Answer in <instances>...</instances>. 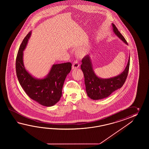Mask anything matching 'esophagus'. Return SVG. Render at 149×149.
Returning a JSON list of instances; mask_svg holds the SVG:
<instances>
[{
  "label": "esophagus",
  "instance_id": "esophagus-1",
  "mask_svg": "<svg viewBox=\"0 0 149 149\" xmlns=\"http://www.w3.org/2000/svg\"><path fill=\"white\" fill-rule=\"evenodd\" d=\"M79 66H80V64H79L78 61L76 60L73 62V64H72V69H76L78 68Z\"/></svg>",
  "mask_w": 149,
  "mask_h": 149
}]
</instances>
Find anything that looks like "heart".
<instances>
[{
	"label": "heart",
	"mask_w": 149,
	"mask_h": 149,
	"mask_svg": "<svg viewBox=\"0 0 149 149\" xmlns=\"http://www.w3.org/2000/svg\"><path fill=\"white\" fill-rule=\"evenodd\" d=\"M85 49H82L81 50H80V51H79V54H80V55H82L83 54H84L85 53Z\"/></svg>",
	"instance_id": "obj_1"
}]
</instances>
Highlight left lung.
<instances>
[{"label": "left lung", "mask_w": 149, "mask_h": 149, "mask_svg": "<svg viewBox=\"0 0 149 149\" xmlns=\"http://www.w3.org/2000/svg\"><path fill=\"white\" fill-rule=\"evenodd\" d=\"M114 33L127 44L124 36L118 31L117 27L112 23ZM81 69L85 78V84L87 94L93 100H100L107 97L115 91L123 86L128 76L130 69V57L124 71L118 76L109 79H101L95 75L93 70L92 64L88 55L82 58Z\"/></svg>", "instance_id": "left-lung-1"}]
</instances>
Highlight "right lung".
Listing matches in <instances>:
<instances>
[{"mask_svg": "<svg viewBox=\"0 0 149 149\" xmlns=\"http://www.w3.org/2000/svg\"><path fill=\"white\" fill-rule=\"evenodd\" d=\"M25 36L19 46L16 58V72L19 84L29 97L39 104L51 107L59 101L64 80L71 70L70 62L53 65L48 76L42 79L32 77L25 70L23 62V51L30 37Z\"/></svg>", "mask_w": 149, "mask_h": 149, "instance_id": "add662e5", "label": "right lung"}]
</instances>
